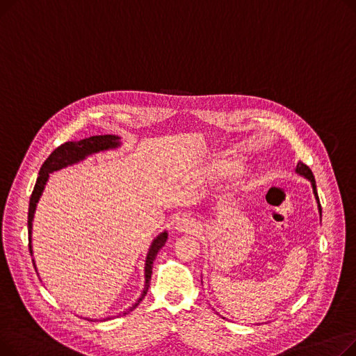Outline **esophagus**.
<instances>
[{
  "instance_id": "1",
  "label": "esophagus",
  "mask_w": 356,
  "mask_h": 356,
  "mask_svg": "<svg viewBox=\"0 0 356 356\" xmlns=\"http://www.w3.org/2000/svg\"><path fill=\"white\" fill-rule=\"evenodd\" d=\"M197 229V222L191 219V218H180L177 219V222L175 223V231L179 234H192Z\"/></svg>"
}]
</instances>
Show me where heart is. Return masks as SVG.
<instances>
[{
    "instance_id": "1",
    "label": "heart",
    "mask_w": 356,
    "mask_h": 356,
    "mask_svg": "<svg viewBox=\"0 0 356 356\" xmlns=\"http://www.w3.org/2000/svg\"><path fill=\"white\" fill-rule=\"evenodd\" d=\"M234 164L225 159H219L216 160L211 167L209 170H207V173H211V175H225L228 172L232 170Z\"/></svg>"
}]
</instances>
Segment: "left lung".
I'll return each instance as SVG.
<instances>
[{
    "label": "left lung",
    "mask_w": 356,
    "mask_h": 356,
    "mask_svg": "<svg viewBox=\"0 0 356 356\" xmlns=\"http://www.w3.org/2000/svg\"><path fill=\"white\" fill-rule=\"evenodd\" d=\"M294 172H296L298 176H302V177L307 179V180L312 183L313 195H314V197H316V202H317V209H319V213H321V218H322V207H321L319 195H317V189H316V180H314V176H313L312 170H310V168H309V167H307L305 163L298 161V163H297V165H296V170H294Z\"/></svg>",
    "instance_id": "obj_1"
}]
</instances>
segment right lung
Listing matches in <instances>:
<instances>
[{
    "instance_id": "add662e5",
    "label": "right lung",
    "mask_w": 356,
    "mask_h": 356,
    "mask_svg": "<svg viewBox=\"0 0 356 356\" xmlns=\"http://www.w3.org/2000/svg\"><path fill=\"white\" fill-rule=\"evenodd\" d=\"M121 137L115 136V134H106V136H92L79 141H69L62 144L60 147H58L54 152L46 159V161L43 163V165L40 167L39 172V177L35 180L34 189L30 197V203H29V220H27V228H29V250H30V255L33 257V245H31V232H33V219H34V212L37 208V203H39L43 191L46 188V183L49 181L50 173L59 172L62 168L70 167V165H76L82 161H85L88 157L95 156L98 153H105V152H112V149H117L121 147ZM167 231H163L161 234H159L153 242L152 245L148 248L147 257H145V263H144V289L141 296L137 298V302L131 306L128 310L121 312L120 314H127L128 312H133L140 302L144 298V296L148 291L149 287V282H152V274H153V261L156 259L157 252L163 248V245L165 244L167 241ZM33 266L37 271L34 258H33ZM39 275V273H37ZM112 317H105L104 321H109ZM89 321V319H88Z\"/></svg>"
}]
</instances>
